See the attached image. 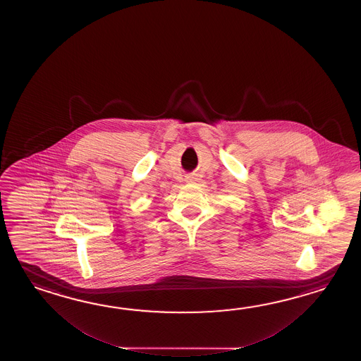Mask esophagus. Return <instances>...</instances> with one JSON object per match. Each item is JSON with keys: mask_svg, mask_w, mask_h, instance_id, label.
Segmentation results:
<instances>
[{"mask_svg": "<svg viewBox=\"0 0 361 361\" xmlns=\"http://www.w3.org/2000/svg\"><path fill=\"white\" fill-rule=\"evenodd\" d=\"M185 180H187V182H195V180H196V178L193 177V176H188V177L185 178Z\"/></svg>", "mask_w": 361, "mask_h": 361, "instance_id": "obj_1", "label": "esophagus"}]
</instances>
